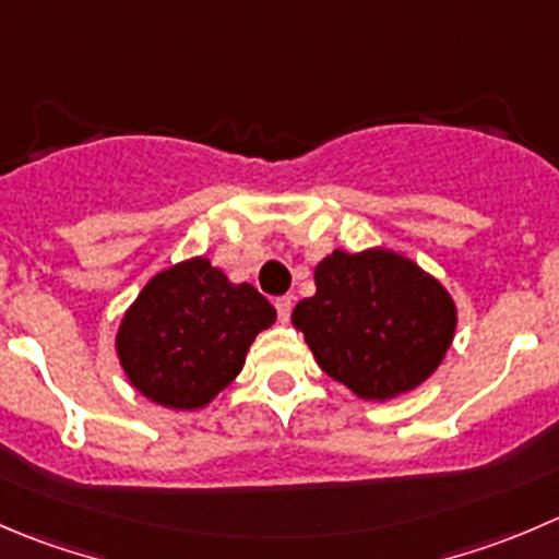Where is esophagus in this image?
<instances>
[{
    "label": "esophagus",
    "mask_w": 559,
    "mask_h": 559,
    "mask_svg": "<svg viewBox=\"0 0 559 559\" xmlns=\"http://www.w3.org/2000/svg\"><path fill=\"white\" fill-rule=\"evenodd\" d=\"M292 306H295V302H292V297H278V300H275V311H278V322H289Z\"/></svg>",
    "instance_id": "obj_1"
}]
</instances>
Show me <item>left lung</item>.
Masks as SVG:
<instances>
[{"label":"left lung","instance_id":"left-lung-1","mask_svg":"<svg viewBox=\"0 0 559 559\" xmlns=\"http://www.w3.org/2000/svg\"><path fill=\"white\" fill-rule=\"evenodd\" d=\"M317 295L302 297L292 324L319 368L368 401L424 384L456 333V302L412 259L384 248L333 251L313 270Z\"/></svg>","mask_w":559,"mask_h":559}]
</instances>
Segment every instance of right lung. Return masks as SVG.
<instances>
[{"instance_id": "right-lung-1", "label": "right lung", "mask_w": 559, "mask_h": 559, "mask_svg": "<svg viewBox=\"0 0 559 559\" xmlns=\"http://www.w3.org/2000/svg\"><path fill=\"white\" fill-rule=\"evenodd\" d=\"M275 322L251 284L197 257L164 270L139 292L117 330L119 366L144 399L202 409L242 371L248 346Z\"/></svg>"}]
</instances>
